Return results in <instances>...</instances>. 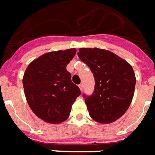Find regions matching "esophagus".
Masks as SVG:
<instances>
[{
	"instance_id": "esophagus-1",
	"label": "esophagus",
	"mask_w": 155,
	"mask_h": 155,
	"mask_svg": "<svg viewBox=\"0 0 155 155\" xmlns=\"http://www.w3.org/2000/svg\"><path fill=\"white\" fill-rule=\"evenodd\" d=\"M79 88L81 91H83V88H84V87H83V84H79Z\"/></svg>"
}]
</instances>
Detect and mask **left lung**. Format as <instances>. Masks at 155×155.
<instances>
[{"mask_svg": "<svg viewBox=\"0 0 155 155\" xmlns=\"http://www.w3.org/2000/svg\"><path fill=\"white\" fill-rule=\"evenodd\" d=\"M79 59L94 73V91L85 96L89 116L101 124H109L124 115L132 103L136 77L132 66L111 51L80 48Z\"/></svg>", "mask_w": 155, "mask_h": 155, "instance_id": "left-lung-1", "label": "left lung"}]
</instances>
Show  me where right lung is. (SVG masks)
Segmentation results:
<instances>
[{"instance_id": "obj_1", "label": "right lung", "mask_w": 155, "mask_h": 155, "mask_svg": "<svg viewBox=\"0 0 155 155\" xmlns=\"http://www.w3.org/2000/svg\"><path fill=\"white\" fill-rule=\"evenodd\" d=\"M76 49L48 52L34 60L23 74L27 102L36 116L51 124H59L69 117L71 105L81 94L72 84L67 64Z\"/></svg>"}]
</instances>
